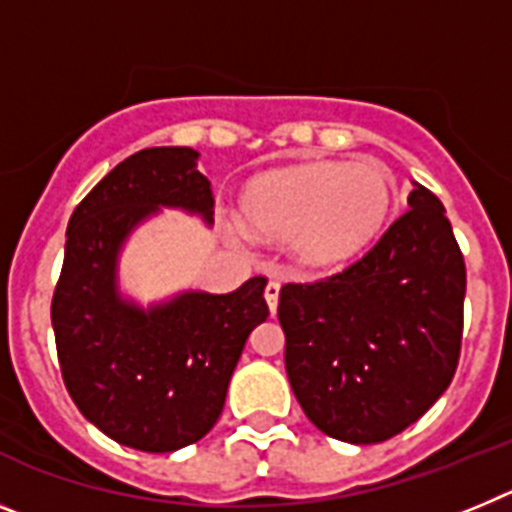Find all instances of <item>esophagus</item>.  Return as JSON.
<instances>
[{
	"label": "esophagus",
	"instance_id": "1",
	"mask_svg": "<svg viewBox=\"0 0 512 512\" xmlns=\"http://www.w3.org/2000/svg\"><path fill=\"white\" fill-rule=\"evenodd\" d=\"M264 297H266V305H269L271 315H274V312H277V302H279V282H269V284H266Z\"/></svg>",
	"mask_w": 512,
	"mask_h": 512
}]
</instances>
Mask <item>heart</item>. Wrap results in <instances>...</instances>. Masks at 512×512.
<instances>
[{
	"label": "heart",
	"instance_id": "heart-1",
	"mask_svg": "<svg viewBox=\"0 0 512 512\" xmlns=\"http://www.w3.org/2000/svg\"><path fill=\"white\" fill-rule=\"evenodd\" d=\"M395 179L382 164H300L256 176L243 192L246 225L261 238L287 241L307 269H333L359 256L382 233Z\"/></svg>",
	"mask_w": 512,
	"mask_h": 512
}]
</instances>
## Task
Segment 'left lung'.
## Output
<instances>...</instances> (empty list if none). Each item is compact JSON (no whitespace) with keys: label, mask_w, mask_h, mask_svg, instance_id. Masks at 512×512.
<instances>
[{"label":"left lung","mask_w":512,"mask_h":512,"mask_svg":"<svg viewBox=\"0 0 512 512\" xmlns=\"http://www.w3.org/2000/svg\"><path fill=\"white\" fill-rule=\"evenodd\" d=\"M408 207L364 259L279 292L292 392L338 441L402 433L446 392L459 364L464 256L436 194L415 182Z\"/></svg>","instance_id":"8db88e82"}]
</instances>
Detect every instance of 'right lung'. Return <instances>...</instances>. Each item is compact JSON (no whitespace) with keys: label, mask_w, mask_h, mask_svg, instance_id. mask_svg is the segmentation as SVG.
Listing matches in <instances>:
<instances>
[{"label":"right lung","mask_w":512,"mask_h":512,"mask_svg":"<svg viewBox=\"0 0 512 512\" xmlns=\"http://www.w3.org/2000/svg\"><path fill=\"white\" fill-rule=\"evenodd\" d=\"M187 146L146 148L117 164L79 202L53 292L63 384L104 436L169 454L197 443L223 413L233 369L264 323V277L228 295L200 289L143 307L122 297L117 264L140 223L174 207L212 223V189Z\"/></svg>","instance_id":"right-lung-1"}]
</instances>
